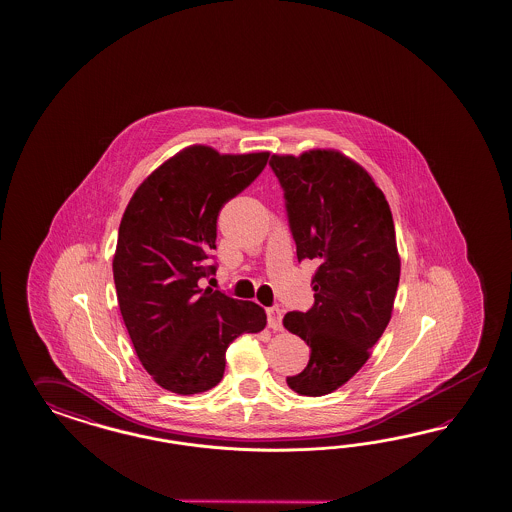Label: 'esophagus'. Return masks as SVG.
<instances>
[{"label": "esophagus", "mask_w": 512, "mask_h": 512, "mask_svg": "<svg viewBox=\"0 0 512 512\" xmlns=\"http://www.w3.org/2000/svg\"><path fill=\"white\" fill-rule=\"evenodd\" d=\"M266 315H268V326L272 328V330H281L283 328V311L279 310V308H270V310H266Z\"/></svg>", "instance_id": "1"}]
</instances>
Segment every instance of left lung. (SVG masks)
Listing matches in <instances>:
<instances>
[{
  "label": "left lung",
  "mask_w": 512,
  "mask_h": 512,
  "mask_svg": "<svg viewBox=\"0 0 512 512\" xmlns=\"http://www.w3.org/2000/svg\"><path fill=\"white\" fill-rule=\"evenodd\" d=\"M270 167L283 187L298 261L319 264L313 306L283 317L311 351L287 385L325 396L366 364L390 321L400 281L394 221L372 176L336 150L274 154Z\"/></svg>",
  "instance_id": "8db88e82"
}]
</instances>
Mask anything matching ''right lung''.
Masks as SVG:
<instances>
[{
    "label": "right lung",
    "mask_w": 512,
    "mask_h": 512,
    "mask_svg": "<svg viewBox=\"0 0 512 512\" xmlns=\"http://www.w3.org/2000/svg\"><path fill=\"white\" fill-rule=\"evenodd\" d=\"M268 155L189 146L157 167L125 208L112 261L118 306L140 364L174 394L216 387L227 347L266 326L261 306L202 289L201 279L216 274L219 210L263 172Z\"/></svg>",
    "instance_id": "add662e5"
}]
</instances>
